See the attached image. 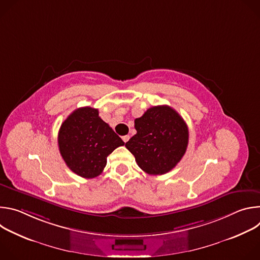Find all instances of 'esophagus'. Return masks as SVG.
<instances>
[{"label": "esophagus", "mask_w": 260, "mask_h": 260, "mask_svg": "<svg viewBox=\"0 0 260 260\" xmlns=\"http://www.w3.org/2000/svg\"><path fill=\"white\" fill-rule=\"evenodd\" d=\"M122 140H123V142H124V143H126V142L129 140V136H128V135L123 136V137H122Z\"/></svg>", "instance_id": "obj_1"}]
</instances>
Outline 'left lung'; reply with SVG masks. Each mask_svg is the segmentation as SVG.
Here are the masks:
<instances>
[{
  "label": "left lung",
  "mask_w": 260,
  "mask_h": 260,
  "mask_svg": "<svg viewBox=\"0 0 260 260\" xmlns=\"http://www.w3.org/2000/svg\"><path fill=\"white\" fill-rule=\"evenodd\" d=\"M137 134L125 143L138 166L149 175L173 170L186 152L188 127L170 106H154L135 119Z\"/></svg>",
  "instance_id": "8db88e82"
}]
</instances>
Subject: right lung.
<instances>
[{"label":"right lung","instance_id":"add662e5","mask_svg":"<svg viewBox=\"0 0 260 260\" xmlns=\"http://www.w3.org/2000/svg\"><path fill=\"white\" fill-rule=\"evenodd\" d=\"M58 148L69 169L76 175L98 177L107 157L124 142L100 116L98 109H76L62 122L58 132Z\"/></svg>","mask_w":260,"mask_h":260}]
</instances>
